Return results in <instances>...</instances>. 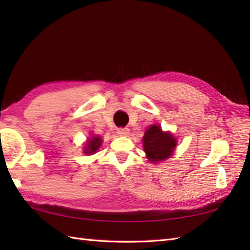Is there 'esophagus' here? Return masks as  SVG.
I'll use <instances>...</instances> for the list:
<instances>
[{
	"label": "esophagus",
	"mask_w": 250,
	"mask_h": 250,
	"mask_svg": "<svg viewBox=\"0 0 250 250\" xmlns=\"http://www.w3.org/2000/svg\"><path fill=\"white\" fill-rule=\"evenodd\" d=\"M117 133L121 136H128L130 133V130L128 128H119L117 129Z\"/></svg>",
	"instance_id": "esophagus-1"
}]
</instances>
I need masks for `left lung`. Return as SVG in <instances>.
Returning <instances> with one entry per match:
<instances>
[{
    "instance_id": "1",
    "label": "left lung",
    "mask_w": 250,
    "mask_h": 250,
    "mask_svg": "<svg viewBox=\"0 0 250 250\" xmlns=\"http://www.w3.org/2000/svg\"><path fill=\"white\" fill-rule=\"evenodd\" d=\"M176 143V139L171 133L163 132L160 125H157L149 126L143 137L147 158L153 163L163 161L171 157Z\"/></svg>"
}]
</instances>
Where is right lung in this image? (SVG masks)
I'll use <instances>...</instances> for the list:
<instances>
[{"label":"right lung","mask_w":250,"mask_h":250,"mask_svg":"<svg viewBox=\"0 0 250 250\" xmlns=\"http://www.w3.org/2000/svg\"><path fill=\"white\" fill-rule=\"evenodd\" d=\"M101 143H102L101 137L93 136L91 140L88 141L86 146H84V150H83L84 153H86V155H89V153L95 152L98 150V148L101 146Z\"/></svg>","instance_id":"obj_1"}]
</instances>
